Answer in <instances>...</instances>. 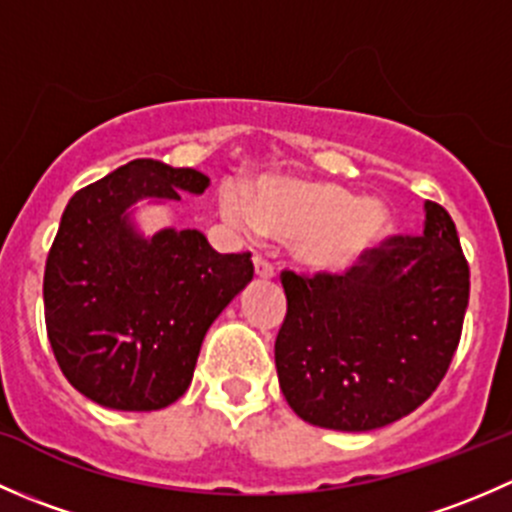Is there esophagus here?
Returning <instances> with one entry per match:
<instances>
[{"label": "esophagus", "mask_w": 512, "mask_h": 512, "mask_svg": "<svg viewBox=\"0 0 512 512\" xmlns=\"http://www.w3.org/2000/svg\"><path fill=\"white\" fill-rule=\"evenodd\" d=\"M255 275L262 277V280H270V277H275V265H272L270 260H265L262 255H255Z\"/></svg>", "instance_id": "1"}]
</instances>
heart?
I'll list each match as a JSON object with an SVG mask.
<instances>
[{
    "label": "heart",
    "instance_id": "b5f03b06",
    "mask_svg": "<svg viewBox=\"0 0 512 512\" xmlns=\"http://www.w3.org/2000/svg\"><path fill=\"white\" fill-rule=\"evenodd\" d=\"M220 215L242 230L289 240L299 265L319 275L349 272L391 232L384 203L309 178H267L245 198L223 190Z\"/></svg>",
    "mask_w": 512,
    "mask_h": 512
}]
</instances>
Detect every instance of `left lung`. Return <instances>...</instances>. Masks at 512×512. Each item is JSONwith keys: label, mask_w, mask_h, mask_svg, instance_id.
<instances>
[{"label": "left lung", "mask_w": 512, "mask_h": 512, "mask_svg": "<svg viewBox=\"0 0 512 512\" xmlns=\"http://www.w3.org/2000/svg\"><path fill=\"white\" fill-rule=\"evenodd\" d=\"M280 389L299 418L371 431L418 409L451 366L471 272L446 208L426 203L423 235H394L344 275L282 272Z\"/></svg>", "instance_id": "left-lung-1"}]
</instances>
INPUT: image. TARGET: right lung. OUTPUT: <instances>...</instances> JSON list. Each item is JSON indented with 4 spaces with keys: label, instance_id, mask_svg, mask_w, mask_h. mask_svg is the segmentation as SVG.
Segmentation results:
<instances>
[{
    "label": "right lung",
    "instance_id": "right-lung-1",
    "mask_svg": "<svg viewBox=\"0 0 512 512\" xmlns=\"http://www.w3.org/2000/svg\"><path fill=\"white\" fill-rule=\"evenodd\" d=\"M208 175L138 158L66 205L44 270L46 334L69 384L118 411H156L193 379L210 324L255 275L250 252L220 255L198 230L143 237L141 198L200 195Z\"/></svg>",
    "mask_w": 512,
    "mask_h": 512
}]
</instances>
